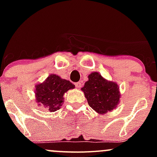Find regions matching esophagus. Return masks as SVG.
<instances>
[{
    "mask_svg": "<svg viewBox=\"0 0 157 157\" xmlns=\"http://www.w3.org/2000/svg\"><path fill=\"white\" fill-rule=\"evenodd\" d=\"M74 84H75V86L77 88H80V86H81V83H80V82H77V83H75Z\"/></svg>",
    "mask_w": 157,
    "mask_h": 157,
    "instance_id": "1",
    "label": "esophagus"
}]
</instances>
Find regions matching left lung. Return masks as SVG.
<instances>
[{
  "instance_id": "1",
  "label": "left lung",
  "mask_w": 157,
  "mask_h": 157,
  "mask_svg": "<svg viewBox=\"0 0 157 157\" xmlns=\"http://www.w3.org/2000/svg\"><path fill=\"white\" fill-rule=\"evenodd\" d=\"M89 80L81 88L89 105L99 114L113 110L119 103V87L115 82L108 81L98 72L88 76Z\"/></svg>"
}]
</instances>
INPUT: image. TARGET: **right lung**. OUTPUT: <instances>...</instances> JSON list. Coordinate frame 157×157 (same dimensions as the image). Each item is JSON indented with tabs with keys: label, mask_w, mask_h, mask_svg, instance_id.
<instances>
[{
	"label": "right lung",
	"mask_w": 157,
	"mask_h": 157,
	"mask_svg": "<svg viewBox=\"0 0 157 157\" xmlns=\"http://www.w3.org/2000/svg\"><path fill=\"white\" fill-rule=\"evenodd\" d=\"M75 87L69 80L50 74L45 81L36 86V101L39 106H43L51 112L58 110L64 103V94Z\"/></svg>",
	"instance_id": "add662e5"
}]
</instances>
